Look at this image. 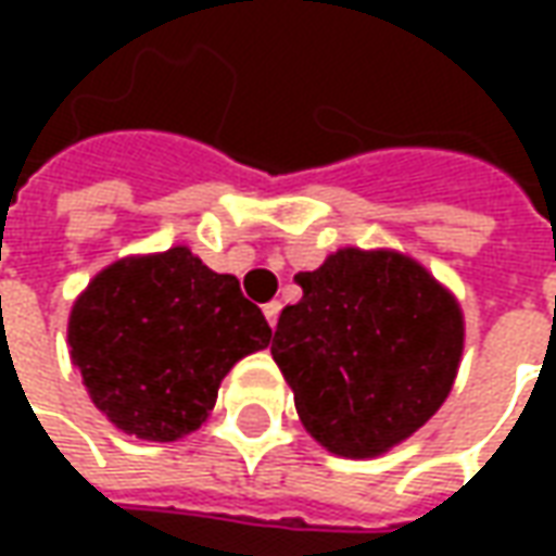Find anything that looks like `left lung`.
<instances>
[{
  "label": "left lung",
  "instance_id": "8db88e82",
  "mask_svg": "<svg viewBox=\"0 0 556 556\" xmlns=\"http://www.w3.org/2000/svg\"><path fill=\"white\" fill-rule=\"evenodd\" d=\"M67 345L115 429L169 443L211 417L223 378L270 345V327L231 274L172 247L103 267L74 301Z\"/></svg>",
  "mask_w": 556,
  "mask_h": 556
}]
</instances>
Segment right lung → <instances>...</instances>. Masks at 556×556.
Listing matches in <instances>:
<instances>
[{
	"label": "right lung",
	"instance_id": "right-lung-1",
	"mask_svg": "<svg viewBox=\"0 0 556 556\" xmlns=\"http://www.w3.org/2000/svg\"><path fill=\"white\" fill-rule=\"evenodd\" d=\"M270 354L303 429L342 458H375L426 426L453 390L465 318L429 270L345 247L298 274Z\"/></svg>",
	"mask_w": 556,
	"mask_h": 556
}]
</instances>
